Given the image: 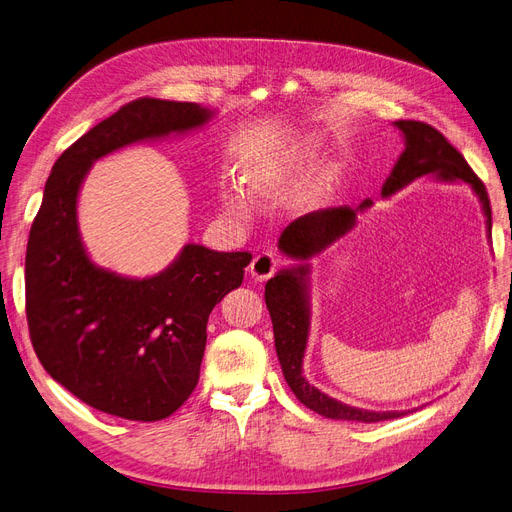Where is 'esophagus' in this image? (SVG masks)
I'll list each match as a JSON object with an SVG mask.
<instances>
[{
  "label": "esophagus",
  "instance_id": "esophagus-1",
  "mask_svg": "<svg viewBox=\"0 0 512 512\" xmlns=\"http://www.w3.org/2000/svg\"><path fill=\"white\" fill-rule=\"evenodd\" d=\"M279 266V258L273 256L271 252H262V254H256L252 264H250V275L256 279V281H266L269 279Z\"/></svg>",
  "mask_w": 512,
  "mask_h": 512
}]
</instances>
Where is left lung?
Segmentation results:
<instances>
[{
    "instance_id": "left-lung-1",
    "label": "left lung",
    "mask_w": 512,
    "mask_h": 512,
    "mask_svg": "<svg viewBox=\"0 0 512 512\" xmlns=\"http://www.w3.org/2000/svg\"><path fill=\"white\" fill-rule=\"evenodd\" d=\"M396 129L402 131L404 152L394 164L392 173L381 187V196L389 198L410 185L412 181L431 177L437 181H465L475 191L481 202L485 225H488V237L492 235V208L485 185L473 173L467 160L454 148L448 139L421 120H396ZM373 206L371 200H364L358 208H327L316 210L296 218L289 223L281 237L279 250L287 256L300 260V264L281 269L264 287V302L269 308L275 350L281 362L283 377L291 392L310 410L335 421H360L377 423L387 419H398L408 410H364L350 404L339 402L321 389L308 383L302 373V362L310 335V264L306 260L319 256L327 250L333 241L344 237L356 225V216L367 212Z\"/></svg>"
}]
</instances>
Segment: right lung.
<instances>
[{
  "label": "right lung",
  "instance_id": "right-lung-1",
  "mask_svg": "<svg viewBox=\"0 0 512 512\" xmlns=\"http://www.w3.org/2000/svg\"><path fill=\"white\" fill-rule=\"evenodd\" d=\"M212 116L200 104L141 97L72 143L45 183L24 262L31 342L54 381L106 415L160 421L191 396L208 316L241 285L252 254L185 243L158 275H116L85 250L81 185L95 160L202 129Z\"/></svg>",
  "mask_w": 512,
  "mask_h": 512
}]
</instances>
